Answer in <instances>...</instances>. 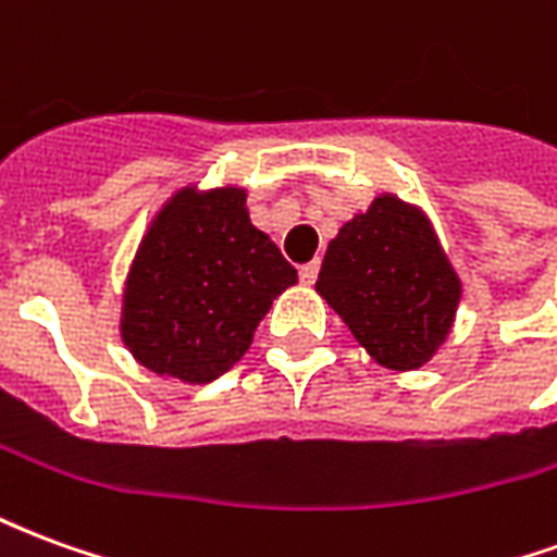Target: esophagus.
Listing matches in <instances>:
<instances>
[{
    "label": "esophagus",
    "mask_w": 557,
    "mask_h": 557,
    "mask_svg": "<svg viewBox=\"0 0 557 557\" xmlns=\"http://www.w3.org/2000/svg\"><path fill=\"white\" fill-rule=\"evenodd\" d=\"M298 274H301V283H307V286H310V283H315V274H319V262H307V265H301L298 268Z\"/></svg>",
    "instance_id": "obj_1"
}]
</instances>
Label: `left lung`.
<instances>
[{"label": "left lung", "instance_id": "8db88e82", "mask_svg": "<svg viewBox=\"0 0 557 557\" xmlns=\"http://www.w3.org/2000/svg\"><path fill=\"white\" fill-rule=\"evenodd\" d=\"M315 292L375 363L406 373L444 346L462 283L430 218L382 194L331 238Z\"/></svg>", "mask_w": 557, "mask_h": 557}]
</instances>
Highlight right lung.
Wrapping results in <instances>:
<instances>
[{"mask_svg": "<svg viewBox=\"0 0 557 557\" xmlns=\"http://www.w3.org/2000/svg\"><path fill=\"white\" fill-rule=\"evenodd\" d=\"M298 271L247 214V190L187 184L143 235L122 295V343L146 370L208 385L242 361Z\"/></svg>", "mask_w": 557, "mask_h": 557, "instance_id": "1", "label": "right lung"}]
</instances>
